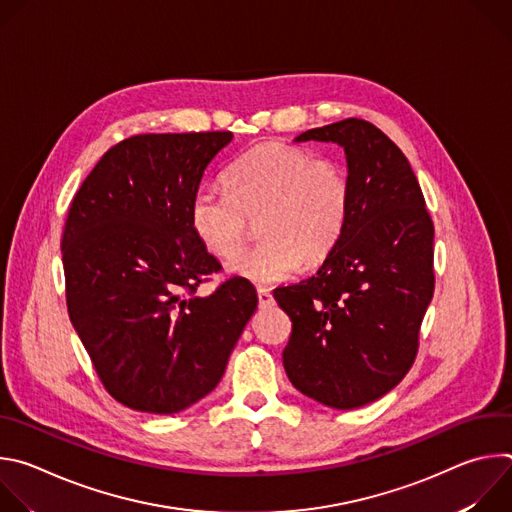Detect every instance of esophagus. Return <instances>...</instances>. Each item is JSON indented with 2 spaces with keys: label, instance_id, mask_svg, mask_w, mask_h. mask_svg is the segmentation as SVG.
I'll return each instance as SVG.
<instances>
[{
  "label": "esophagus",
  "instance_id": "obj_1",
  "mask_svg": "<svg viewBox=\"0 0 512 512\" xmlns=\"http://www.w3.org/2000/svg\"><path fill=\"white\" fill-rule=\"evenodd\" d=\"M257 298H259V306H271L273 304V296L267 287H257Z\"/></svg>",
  "mask_w": 512,
  "mask_h": 512
}]
</instances>
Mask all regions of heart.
Returning <instances> with one entry per match:
<instances>
[{"instance_id":"heart-1","label":"heart","mask_w":512,"mask_h":512,"mask_svg":"<svg viewBox=\"0 0 512 512\" xmlns=\"http://www.w3.org/2000/svg\"><path fill=\"white\" fill-rule=\"evenodd\" d=\"M350 214L344 166L330 156L281 141L259 143L225 172V190L200 188L190 225L204 249L221 259L238 255L260 218L264 241L237 257L231 271L253 283L294 277L304 263H322L338 245Z\"/></svg>"}]
</instances>
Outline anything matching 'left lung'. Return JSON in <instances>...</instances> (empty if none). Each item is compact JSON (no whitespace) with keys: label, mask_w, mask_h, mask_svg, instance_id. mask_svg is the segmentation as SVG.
I'll use <instances>...</instances> for the list:
<instances>
[{"label":"left lung","mask_w":512,"mask_h":512,"mask_svg":"<svg viewBox=\"0 0 512 512\" xmlns=\"http://www.w3.org/2000/svg\"><path fill=\"white\" fill-rule=\"evenodd\" d=\"M296 139L342 145L350 214L318 273L273 291L291 320L283 367L310 399L354 409L399 385L417 356L435 287L433 221L405 154L373 123L350 117Z\"/></svg>","instance_id":"obj_1"}]
</instances>
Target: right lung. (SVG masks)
I'll list each match as a JSON object with an SVG mask.
<instances>
[{"label":"right lung","mask_w":512,"mask_h":512,"mask_svg":"<svg viewBox=\"0 0 512 512\" xmlns=\"http://www.w3.org/2000/svg\"><path fill=\"white\" fill-rule=\"evenodd\" d=\"M231 131L143 133L105 152L62 231L66 310L107 393L143 413H178L223 379L257 308L190 225V202Z\"/></svg>","instance_id":"1"}]
</instances>
